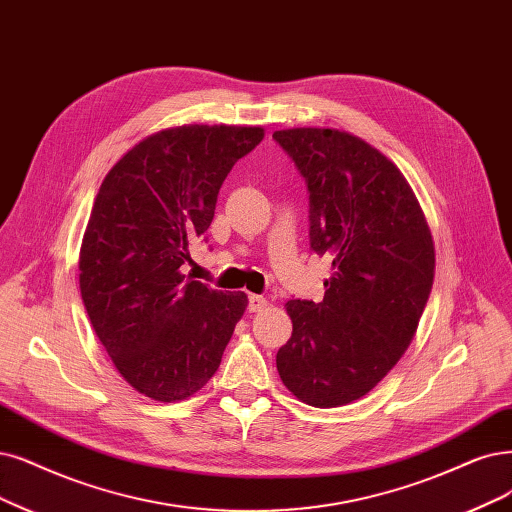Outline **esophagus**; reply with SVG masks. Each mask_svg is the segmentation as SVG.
Returning a JSON list of instances; mask_svg holds the SVG:
<instances>
[{"label": "esophagus", "mask_w": 512, "mask_h": 512, "mask_svg": "<svg viewBox=\"0 0 512 512\" xmlns=\"http://www.w3.org/2000/svg\"><path fill=\"white\" fill-rule=\"evenodd\" d=\"M268 308V299L263 295H249V310L251 312H263Z\"/></svg>", "instance_id": "obj_1"}]
</instances>
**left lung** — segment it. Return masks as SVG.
<instances>
[{"instance_id": "1", "label": "left lung", "mask_w": 512, "mask_h": 512, "mask_svg": "<svg viewBox=\"0 0 512 512\" xmlns=\"http://www.w3.org/2000/svg\"><path fill=\"white\" fill-rule=\"evenodd\" d=\"M310 194V246L331 255L320 304H285L293 333L276 354L301 403L361 399L399 363L434 280V242L403 173L375 147L335 128L276 130Z\"/></svg>"}]
</instances>
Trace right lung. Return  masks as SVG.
Returning <instances> with one entry per match:
<instances>
[{
  "label": "right lung",
  "instance_id": "add662e5",
  "mask_svg": "<svg viewBox=\"0 0 512 512\" xmlns=\"http://www.w3.org/2000/svg\"><path fill=\"white\" fill-rule=\"evenodd\" d=\"M263 135L225 124L154 132L113 164L94 198L80 249L84 308L120 375L149 399L196 394L249 306L181 266L215 217L227 173Z\"/></svg>",
  "mask_w": 512,
  "mask_h": 512
}]
</instances>
